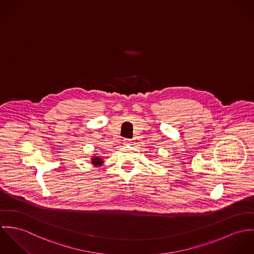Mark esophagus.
I'll list each match as a JSON object with an SVG mask.
<instances>
[{
    "mask_svg": "<svg viewBox=\"0 0 254 254\" xmlns=\"http://www.w3.org/2000/svg\"><path fill=\"white\" fill-rule=\"evenodd\" d=\"M131 143V139H129V138H125L124 139V144L125 145H129Z\"/></svg>",
    "mask_w": 254,
    "mask_h": 254,
    "instance_id": "esophagus-1",
    "label": "esophagus"
}]
</instances>
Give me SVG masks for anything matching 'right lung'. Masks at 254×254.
<instances>
[{"mask_svg": "<svg viewBox=\"0 0 254 254\" xmlns=\"http://www.w3.org/2000/svg\"><path fill=\"white\" fill-rule=\"evenodd\" d=\"M91 162H92L93 165H100V164L102 163V159L97 158V157H93V159H92Z\"/></svg>", "mask_w": 254, "mask_h": 254, "instance_id": "right-lung-1", "label": "right lung"}]
</instances>
